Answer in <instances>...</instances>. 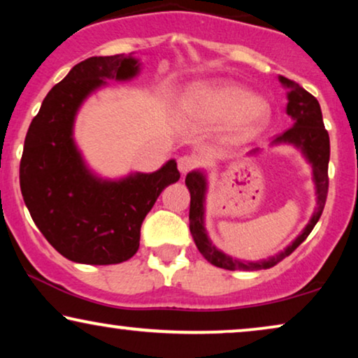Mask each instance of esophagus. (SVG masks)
I'll return each mask as SVG.
<instances>
[{
    "label": "esophagus",
    "instance_id": "obj_1",
    "mask_svg": "<svg viewBox=\"0 0 358 358\" xmlns=\"http://www.w3.org/2000/svg\"><path fill=\"white\" fill-rule=\"evenodd\" d=\"M197 164H199V161H197V158H195V156L185 155V156H180V158L178 159V168L182 174H187L189 171L195 169V168H197Z\"/></svg>",
    "mask_w": 358,
    "mask_h": 358
}]
</instances>
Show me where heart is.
Masks as SVG:
<instances>
[{"label":"heart","instance_id":"obj_1","mask_svg":"<svg viewBox=\"0 0 358 358\" xmlns=\"http://www.w3.org/2000/svg\"><path fill=\"white\" fill-rule=\"evenodd\" d=\"M184 109L205 124L231 122L239 134H252L271 119L272 109L266 99L254 97L234 83H199L190 87Z\"/></svg>","mask_w":358,"mask_h":358}]
</instances>
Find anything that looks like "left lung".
Masks as SVG:
<instances>
[{
    "mask_svg": "<svg viewBox=\"0 0 358 358\" xmlns=\"http://www.w3.org/2000/svg\"><path fill=\"white\" fill-rule=\"evenodd\" d=\"M283 86L288 87V104L287 114L293 119L292 129L283 131L282 135L275 136L273 145L278 143H290L296 148L301 150L305 158L310 161L313 168V180L316 185L317 195V207L313 213L310 223L303 229V233L288 246L285 251H282L277 256L268 257L266 261L259 262H244L238 261L227 256V254L220 251L208 239V234L203 227V213H205V192H207V180H205L203 173L200 171H192L185 178V185H187L190 192V210H189V228L192 234L195 246L200 254L207 259L210 264L220 268H227V271H261V268H271L285 259L287 256L295 251L300 244L308 238V234L313 231L315 224L320 220L324 203L327 199V187H329V178H327V164H329V134L324 129V122H322V114L320 102L313 94L298 85V83L288 80L285 76L278 78ZM257 150L251 151L256 153Z\"/></svg>",
    "mask_w": 358,
    "mask_h": 358,
    "instance_id": "1",
    "label": "left lung"
}]
</instances>
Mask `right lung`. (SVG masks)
<instances>
[{"instance_id": "1", "label": "right lung", "mask_w": 358, "mask_h": 358, "mask_svg": "<svg viewBox=\"0 0 358 358\" xmlns=\"http://www.w3.org/2000/svg\"><path fill=\"white\" fill-rule=\"evenodd\" d=\"M138 71L131 55L87 58L52 87L29 125L19 166L24 202L47 241L73 262L129 261L138 251L141 223L156 199L180 178L169 159L156 173L101 179L86 168L73 140L83 101L104 80L127 81Z\"/></svg>"}]
</instances>
